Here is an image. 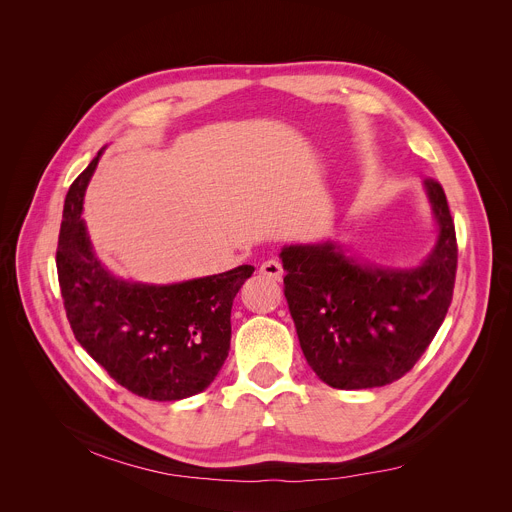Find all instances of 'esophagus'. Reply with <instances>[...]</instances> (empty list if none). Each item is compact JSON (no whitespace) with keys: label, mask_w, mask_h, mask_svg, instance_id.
Instances as JSON below:
<instances>
[{"label":"esophagus","mask_w":512,"mask_h":512,"mask_svg":"<svg viewBox=\"0 0 512 512\" xmlns=\"http://www.w3.org/2000/svg\"><path fill=\"white\" fill-rule=\"evenodd\" d=\"M259 274L265 276V278H269V280H274V282H282L284 269H282V265H280L276 259H269V261L261 263Z\"/></svg>","instance_id":"34e87169"}]
</instances>
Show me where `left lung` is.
<instances>
[{
    "mask_svg": "<svg viewBox=\"0 0 512 512\" xmlns=\"http://www.w3.org/2000/svg\"><path fill=\"white\" fill-rule=\"evenodd\" d=\"M436 238L418 265L362 261L339 241L286 245L284 296L302 354L333 389L383 387L426 352L449 311L457 238L445 191L424 181Z\"/></svg>",
    "mask_w": 512,
    "mask_h": 512,
    "instance_id": "1",
    "label": "left lung"
}]
</instances>
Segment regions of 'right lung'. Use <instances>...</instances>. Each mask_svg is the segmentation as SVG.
Masks as SVG:
<instances>
[{"mask_svg": "<svg viewBox=\"0 0 512 512\" xmlns=\"http://www.w3.org/2000/svg\"><path fill=\"white\" fill-rule=\"evenodd\" d=\"M102 152L65 195L57 274L67 319L80 346L121 387L152 401L187 399L218 377L230 350L232 300L255 267L175 284L115 276L98 259L82 220Z\"/></svg>", "mask_w": 512, "mask_h": 512, "instance_id": "1", "label": "right lung"}]
</instances>
